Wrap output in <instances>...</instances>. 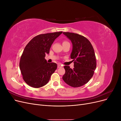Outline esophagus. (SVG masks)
I'll return each instance as SVG.
<instances>
[{
    "label": "esophagus",
    "mask_w": 121,
    "mask_h": 121,
    "mask_svg": "<svg viewBox=\"0 0 121 121\" xmlns=\"http://www.w3.org/2000/svg\"><path fill=\"white\" fill-rule=\"evenodd\" d=\"M61 67H62V65H61V64H58L57 65V68H61Z\"/></svg>",
    "instance_id": "34e87169"
}]
</instances>
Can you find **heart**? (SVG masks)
I'll list each match as a JSON object with an SVG mask.
<instances>
[{"label": "heart", "instance_id": "1", "mask_svg": "<svg viewBox=\"0 0 121 121\" xmlns=\"http://www.w3.org/2000/svg\"><path fill=\"white\" fill-rule=\"evenodd\" d=\"M65 42H67V41H64L63 43H65Z\"/></svg>", "mask_w": 121, "mask_h": 121}]
</instances>
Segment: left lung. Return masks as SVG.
Here are the masks:
<instances>
[{
    "label": "left lung",
    "mask_w": 121,
    "mask_h": 121,
    "mask_svg": "<svg viewBox=\"0 0 121 121\" xmlns=\"http://www.w3.org/2000/svg\"><path fill=\"white\" fill-rule=\"evenodd\" d=\"M71 40L72 51L71 58L74 68L65 65V74L63 79L68 85L79 87L85 85L92 77L96 67V57L93 46L86 37L74 33L63 32Z\"/></svg>",
    "instance_id": "left-lung-1"
}]
</instances>
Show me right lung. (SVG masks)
<instances>
[{"label":"right lung","mask_w":121,"mask_h":121,"mask_svg":"<svg viewBox=\"0 0 121 121\" xmlns=\"http://www.w3.org/2000/svg\"><path fill=\"white\" fill-rule=\"evenodd\" d=\"M62 33L37 35L26 46L21 57L20 69L24 80L28 85L40 88L48 82L57 66L56 63H47L45 54H49L53 42Z\"/></svg>","instance_id":"obj_1"}]
</instances>
